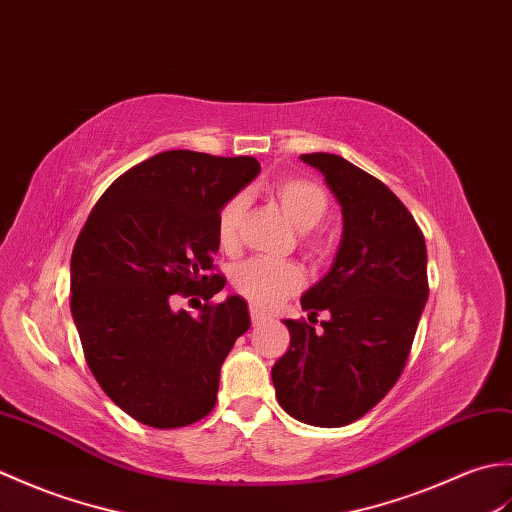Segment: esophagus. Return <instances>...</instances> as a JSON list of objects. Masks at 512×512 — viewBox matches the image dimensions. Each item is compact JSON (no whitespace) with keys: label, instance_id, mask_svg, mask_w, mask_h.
<instances>
[{"label":"esophagus","instance_id":"obj_1","mask_svg":"<svg viewBox=\"0 0 512 512\" xmlns=\"http://www.w3.org/2000/svg\"><path fill=\"white\" fill-rule=\"evenodd\" d=\"M249 317H252V324H260L267 320V315L260 309H256V306H249Z\"/></svg>","mask_w":512,"mask_h":512}]
</instances>
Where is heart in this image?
Masks as SVG:
<instances>
[{"mask_svg":"<svg viewBox=\"0 0 512 512\" xmlns=\"http://www.w3.org/2000/svg\"><path fill=\"white\" fill-rule=\"evenodd\" d=\"M271 199L278 203V208L295 230H300L298 243L304 256H309L313 263H324L333 252V243L315 227L326 219L328 208H331L326 190L317 181L287 177L271 186ZM247 208V199L243 195H234L223 203L217 214V238L227 254H236L241 249ZM232 282L234 289L254 306L276 309L291 295L302 291L306 274L295 263H271V260L254 258L236 267Z\"/></svg>","mask_w":512,"mask_h":512,"instance_id":"b5f03b06","label":"heart"}]
</instances>
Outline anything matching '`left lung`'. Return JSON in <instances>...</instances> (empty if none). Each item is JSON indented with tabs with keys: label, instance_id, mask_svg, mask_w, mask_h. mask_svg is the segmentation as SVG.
Wrapping results in <instances>:
<instances>
[{
	"label": "left lung",
	"instance_id": "obj_1",
	"mask_svg": "<svg viewBox=\"0 0 512 512\" xmlns=\"http://www.w3.org/2000/svg\"><path fill=\"white\" fill-rule=\"evenodd\" d=\"M342 203L335 263L302 295L309 321L285 320L289 350L271 368L276 399L295 420L344 427L368 414L410 357L429 295L427 247L401 199L366 170L331 153L302 155Z\"/></svg>",
	"mask_w": 512,
	"mask_h": 512
}]
</instances>
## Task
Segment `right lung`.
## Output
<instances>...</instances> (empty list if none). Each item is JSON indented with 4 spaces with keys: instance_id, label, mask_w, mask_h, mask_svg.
I'll return each mask as SVG.
<instances>
[{
    "instance_id": "add662e5",
    "label": "right lung",
    "mask_w": 512,
    "mask_h": 512,
    "mask_svg": "<svg viewBox=\"0 0 512 512\" xmlns=\"http://www.w3.org/2000/svg\"><path fill=\"white\" fill-rule=\"evenodd\" d=\"M260 170L256 157L164 151L105 190L72 252V315L85 361L109 399L131 418L175 429L217 403L227 352L249 328L238 295L214 274L217 214ZM175 294L207 300L192 318Z\"/></svg>"
}]
</instances>
